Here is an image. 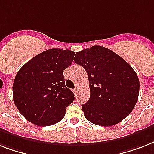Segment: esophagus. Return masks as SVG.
<instances>
[{
  "mask_svg": "<svg viewBox=\"0 0 154 154\" xmlns=\"http://www.w3.org/2000/svg\"><path fill=\"white\" fill-rule=\"evenodd\" d=\"M78 89H79V88H78V87H76V88H75L74 89V92L75 93H76V94H77V92H78Z\"/></svg>",
  "mask_w": 154,
  "mask_h": 154,
  "instance_id": "obj_1",
  "label": "esophagus"
}]
</instances>
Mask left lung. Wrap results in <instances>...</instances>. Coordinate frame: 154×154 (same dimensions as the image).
Instances as JSON below:
<instances>
[{"mask_svg": "<svg viewBox=\"0 0 154 154\" xmlns=\"http://www.w3.org/2000/svg\"><path fill=\"white\" fill-rule=\"evenodd\" d=\"M74 60L89 77L90 97L82 105L88 121L111 126L133 111L140 83L136 72L123 58L107 48L94 45L77 52Z\"/></svg>", "mask_w": 154, "mask_h": 154, "instance_id": "obj_1", "label": "left lung"}]
</instances>
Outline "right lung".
<instances>
[{
	"instance_id": "add662e5",
	"label": "right lung",
	"mask_w": 154,
	"mask_h": 154,
	"mask_svg": "<svg viewBox=\"0 0 154 154\" xmlns=\"http://www.w3.org/2000/svg\"><path fill=\"white\" fill-rule=\"evenodd\" d=\"M74 52L51 49L35 56L18 71L13 85V101L31 123L48 126L64 118L74 94L65 86L64 70Z\"/></svg>"
}]
</instances>
